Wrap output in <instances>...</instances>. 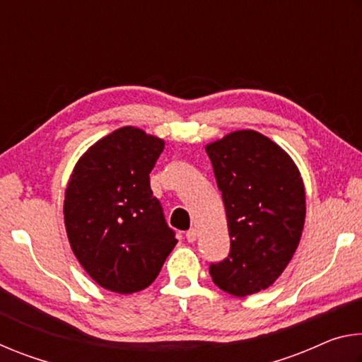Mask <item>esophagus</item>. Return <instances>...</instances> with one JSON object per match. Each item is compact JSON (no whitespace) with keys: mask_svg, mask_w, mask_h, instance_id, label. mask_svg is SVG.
I'll list each match as a JSON object with an SVG mask.
<instances>
[{"mask_svg":"<svg viewBox=\"0 0 362 362\" xmlns=\"http://www.w3.org/2000/svg\"><path fill=\"white\" fill-rule=\"evenodd\" d=\"M196 238H198V233H196L194 228L187 231V241H188V243H194Z\"/></svg>","mask_w":362,"mask_h":362,"instance_id":"34e87169","label":"esophagus"}]
</instances>
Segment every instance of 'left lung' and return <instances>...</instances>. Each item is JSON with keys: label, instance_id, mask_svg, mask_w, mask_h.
Instances as JSON below:
<instances>
[{"label": "left lung", "instance_id": "obj_1", "mask_svg": "<svg viewBox=\"0 0 362 362\" xmlns=\"http://www.w3.org/2000/svg\"><path fill=\"white\" fill-rule=\"evenodd\" d=\"M230 233V254L212 263L214 284L235 297L265 291L302 238L305 185L293 159L263 134L243 129L206 145Z\"/></svg>", "mask_w": 362, "mask_h": 362}]
</instances>
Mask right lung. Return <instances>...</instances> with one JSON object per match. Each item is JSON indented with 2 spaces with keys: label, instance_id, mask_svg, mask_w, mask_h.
<instances>
[{
  "label": "right lung",
  "instance_id": "obj_1",
  "mask_svg": "<svg viewBox=\"0 0 362 362\" xmlns=\"http://www.w3.org/2000/svg\"><path fill=\"white\" fill-rule=\"evenodd\" d=\"M163 150V139L124 126L89 146L70 175L66 236L86 273L103 289L144 291L175 247V233L150 188Z\"/></svg>",
  "mask_w": 362,
  "mask_h": 362
}]
</instances>
